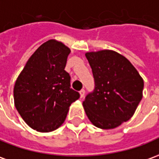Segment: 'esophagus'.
Segmentation results:
<instances>
[{"label": "esophagus", "instance_id": "obj_1", "mask_svg": "<svg viewBox=\"0 0 159 159\" xmlns=\"http://www.w3.org/2000/svg\"><path fill=\"white\" fill-rule=\"evenodd\" d=\"M80 98H83L85 96V90L84 89L80 91Z\"/></svg>", "mask_w": 159, "mask_h": 159}]
</instances>
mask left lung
<instances>
[{"mask_svg": "<svg viewBox=\"0 0 159 159\" xmlns=\"http://www.w3.org/2000/svg\"><path fill=\"white\" fill-rule=\"evenodd\" d=\"M95 81L83 101L91 123L113 129L132 118L143 97L144 80L125 57L113 50L86 52Z\"/></svg>", "mask_w": 159, "mask_h": 159, "instance_id": "obj_1", "label": "left lung"}]
</instances>
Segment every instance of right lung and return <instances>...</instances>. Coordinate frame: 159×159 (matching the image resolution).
<instances>
[{"mask_svg":"<svg viewBox=\"0 0 159 159\" xmlns=\"http://www.w3.org/2000/svg\"><path fill=\"white\" fill-rule=\"evenodd\" d=\"M70 48L49 40L31 55L15 81V108L29 127L50 132L64 123L71 104L80 93L70 88L65 70Z\"/></svg>","mask_w":159,"mask_h":159,"instance_id":"add662e5","label":"right lung"}]
</instances>
